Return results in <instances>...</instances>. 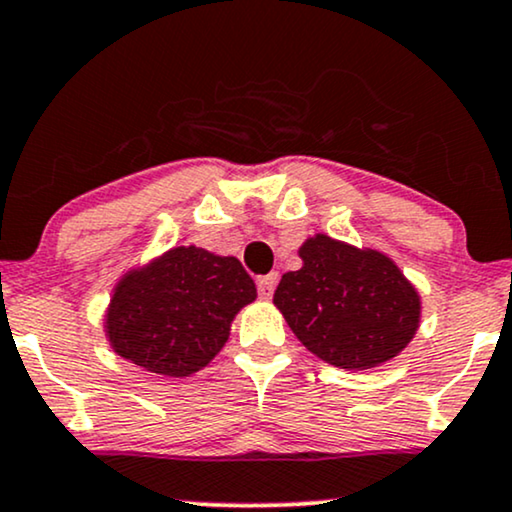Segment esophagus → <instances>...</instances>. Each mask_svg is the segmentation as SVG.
<instances>
[{
	"instance_id": "esophagus-1",
	"label": "esophagus",
	"mask_w": 512,
	"mask_h": 512,
	"mask_svg": "<svg viewBox=\"0 0 512 512\" xmlns=\"http://www.w3.org/2000/svg\"><path fill=\"white\" fill-rule=\"evenodd\" d=\"M277 280H280V277H277V272H270V275H265V277H261V280L256 282L258 296H261L263 301H270L272 291H275V287H277Z\"/></svg>"
}]
</instances>
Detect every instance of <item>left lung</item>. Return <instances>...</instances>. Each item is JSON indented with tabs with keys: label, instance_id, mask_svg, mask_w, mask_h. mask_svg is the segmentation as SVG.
Returning a JSON list of instances; mask_svg holds the SVG:
<instances>
[{
	"label": "left lung",
	"instance_id": "8db88e82",
	"mask_svg": "<svg viewBox=\"0 0 512 512\" xmlns=\"http://www.w3.org/2000/svg\"><path fill=\"white\" fill-rule=\"evenodd\" d=\"M272 303L310 353L362 371L402 353L421 324V296L383 251L317 235L298 249Z\"/></svg>",
	"mask_w": 512,
	"mask_h": 512
}]
</instances>
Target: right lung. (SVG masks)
Listing matches in <instances>:
<instances>
[{
	"label": "right lung",
	"mask_w": 512,
	"mask_h": 512,
	"mask_svg": "<svg viewBox=\"0 0 512 512\" xmlns=\"http://www.w3.org/2000/svg\"><path fill=\"white\" fill-rule=\"evenodd\" d=\"M254 301L256 284L235 256L174 247L119 277L103 331L124 360L183 378L221 353L232 320Z\"/></svg>",
	"instance_id": "right-lung-1"
}]
</instances>
